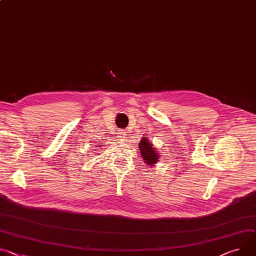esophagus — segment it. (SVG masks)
I'll use <instances>...</instances> for the list:
<instances>
[{
	"label": "esophagus",
	"instance_id": "esophagus-1",
	"mask_svg": "<svg viewBox=\"0 0 256 256\" xmlns=\"http://www.w3.org/2000/svg\"><path fill=\"white\" fill-rule=\"evenodd\" d=\"M126 132H120V134H118V136H120V140H124V138H126Z\"/></svg>",
	"mask_w": 256,
	"mask_h": 256
}]
</instances>
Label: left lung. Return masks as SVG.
<instances>
[{
  "label": "left lung",
  "mask_w": 256,
  "mask_h": 256,
  "mask_svg": "<svg viewBox=\"0 0 256 256\" xmlns=\"http://www.w3.org/2000/svg\"><path fill=\"white\" fill-rule=\"evenodd\" d=\"M138 150H140V154L142 159L144 160L145 164L148 166H155V164H158V161L160 160V155L157 151V148H154L153 143L147 136H143L140 143L138 144Z\"/></svg>",
  "instance_id": "left-lung-1"
}]
</instances>
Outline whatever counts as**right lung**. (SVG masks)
I'll return each instance as SVG.
<instances>
[{
    "mask_svg": "<svg viewBox=\"0 0 256 256\" xmlns=\"http://www.w3.org/2000/svg\"><path fill=\"white\" fill-rule=\"evenodd\" d=\"M97 147H100V146H97Z\"/></svg>",
    "mask_w": 256,
    "mask_h": 256,
    "instance_id": "1",
    "label": "right lung"
}]
</instances>
